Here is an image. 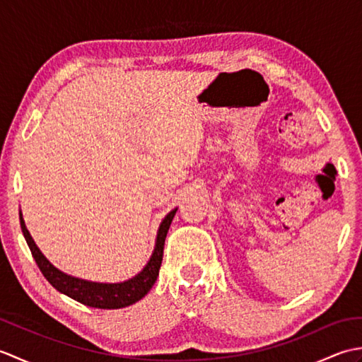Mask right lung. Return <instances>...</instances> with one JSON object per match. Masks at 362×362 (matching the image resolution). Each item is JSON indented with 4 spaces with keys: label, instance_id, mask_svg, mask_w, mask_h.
Masks as SVG:
<instances>
[{
    "label": "right lung",
    "instance_id": "add662e5",
    "mask_svg": "<svg viewBox=\"0 0 362 362\" xmlns=\"http://www.w3.org/2000/svg\"><path fill=\"white\" fill-rule=\"evenodd\" d=\"M177 209L169 211L165 219L161 221L157 232V241L156 247H153L152 257L148 261V264L143 267L140 274H136L134 279L126 280L122 283H96V281H88L82 279H76V276L68 275L62 271H59L57 267H54L40 249L37 247L34 243L33 236H30L29 230L26 228L25 221H23L21 211H20V224L23 235H25V240L29 245L30 253L35 259V263L40 269L45 279L48 280L54 288L62 294L78 300L79 303L91 306V308H101V310H118L124 308V306L134 305L138 300H141L151 288L156 283L158 271L161 266V259H163V247H165V240L166 233L169 230V226L174 219Z\"/></svg>",
    "mask_w": 362,
    "mask_h": 362
}]
</instances>
